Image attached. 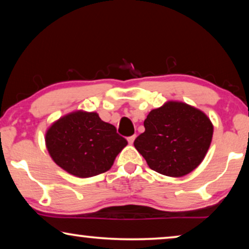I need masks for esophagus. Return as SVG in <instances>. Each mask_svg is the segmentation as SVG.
<instances>
[{"label": "esophagus", "instance_id": "obj_1", "mask_svg": "<svg viewBox=\"0 0 249 249\" xmlns=\"http://www.w3.org/2000/svg\"><path fill=\"white\" fill-rule=\"evenodd\" d=\"M135 137H136V135H132V136L127 137V141H128V143H129V144H133V143H134V141H135Z\"/></svg>", "mask_w": 249, "mask_h": 249}]
</instances>
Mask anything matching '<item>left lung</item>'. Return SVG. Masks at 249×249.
<instances>
[{
  "label": "left lung",
  "mask_w": 249,
  "mask_h": 249,
  "mask_svg": "<svg viewBox=\"0 0 249 249\" xmlns=\"http://www.w3.org/2000/svg\"><path fill=\"white\" fill-rule=\"evenodd\" d=\"M144 127L134 141L135 148L152 170L173 178L187 176L203 161L213 134V125L202 110L177 101L152 109Z\"/></svg>",
  "instance_id": "left-lung-1"
}]
</instances>
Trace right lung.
Returning a JSON list of instances; mask_svg holds the SVG:
<instances>
[{
    "mask_svg": "<svg viewBox=\"0 0 249 249\" xmlns=\"http://www.w3.org/2000/svg\"><path fill=\"white\" fill-rule=\"evenodd\" d=\"M44 140L55 164L78 178L108 171L127 145L114 125L102 121L97 113L85 110L71 112L53 122Z\"/></svg>",
    "mask_w": 249,
    "mask_h": 249,
    "instance_id": "add662e5",
    "label": "right lung"
}]
</instances>
